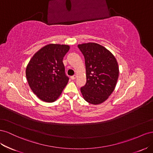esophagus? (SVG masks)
Returning <instances> with one entry per match:
<instances>
[{"label": "esophagus", "instance_id": "34e87169", "mask_svg": "<svg viewBox=\"0 0 153 153\" xmlns=\"http://www.w3.org/2000/svg\"><path fill=\"white\" fill-rule=\"evenodd\" d=\"M77 77V76H76V75H74V76H71V79H72V80H74V79H76V78Z\"/></svg>", "mask_w": 153, "mask_h": 153}]
</instances>
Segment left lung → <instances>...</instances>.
Listing matches in <instances>:
<instances>
[{
	"label": "left lung",
	"mask_w": 153,
	"mask_h": 153,
	"mask_svg": "<svg viewBox=\"0 0 153 153\" xmlns=\"http://www.w3.org/2000/svg\"><path fill=\"white\" fill-rule=\"evenodd\" d=\"M85 60L86 82L81 88L86 102L99 104L114 90L119 78L118 63L110 51L95 43L78 45Z\"/></svg>",
	"instance_id": "1"
}]
</instances>
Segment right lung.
<instances>
[{
  "instance_id": "obj_1",
  "label": "right lung",
  "mask_w": 153,
  "mask_h": 153,
  "mask_svg": "<svg viewBox=\"0 0 153 153\" xmlns=\"http://www.w3.org/2000/svg\"><path fill=\"white\" fill-rule=\"evenodd\" d=\"M67 45L49 44L34 54L26 68V77L33 93L42 101L54 102L62 94L69 78L65 72L64 56Z\"/></svg>"
}]
</instances>
